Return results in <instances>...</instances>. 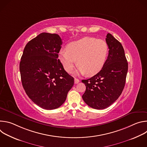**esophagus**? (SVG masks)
I'll return each instance as SVG.
<instances>
[{
    "label": "esophagus",
    "mask_w": 147,
    "mask_h": 147,
    "mask_svg": "<svg viewBox=\"0 0 147 147\" xmlns=\"http://www.w3.org/2000/svg\"><path fill=\"white\" fill-rule=\"evenodd\" d=\"M79 82H80V80H79L78 79H77V78H74V83H75V84H77V83H78Z\"/></svg>",
    "instance_id": "obj_1"
}]
</instances>
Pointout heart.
I'll list each match as a JSON object with an SVG mask.
<instances>
[{
	"mask_svg": "<svg viewBox=\"0 0 147 147\" xmlns=\"http://www.w3.org/2000/svg\"><path fill=\"white\" fill-rule=\"evenodd\" d=\"M108 53L109 47L105 40L87 36L71 42L66 49L59 52V59L67 73L71 72L77 61V74L94 76L103 67Z\"/></svg>",
	"mask_w": 147,
	"mask_h": 147,
	"instance_id": "heart-1",
	"label": "heart"
}]
</instances>
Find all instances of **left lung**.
<instances>
[{
    "label": "left lung",
    "mask_w": 147,
    "mask_h": 147,
    "mask_svg": "<svg viewBox=\"0 0 147 147\" xmlns=\"http://www.w3.org/2000/svg\"><path fill=\"white\" fill-rule=\"evenodd\" d=\"M106 42L109 50L103 67L91 78L82 80L86 86L82 98L89 107L96 109H105L118 99L124 89L128 71L121 43L109 33Z\"/></svg>",
    "instance_id": "obj_1"
}]
</instances>
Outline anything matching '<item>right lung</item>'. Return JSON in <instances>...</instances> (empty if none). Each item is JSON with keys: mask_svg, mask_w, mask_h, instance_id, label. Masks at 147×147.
Returning a JSON list of instances; mask_svg holds the SVG:
<instances>
[{"mask_svg": "<svg viewBox=\"0 0 147 147\" xmlns=\"http://www.w3.org/2000/svg\"><path fill=\"white\" fill-rule=\"evenodd\" d=\"M61 38L42 32L26 45L20 63L23 87L28 97L39 107L52 110L60 107L74 85L58 59Z\"/></svg>", "mask_w": 147, "mask_h": 147, "instance_id": "obj_1", "label": "right lung"}]
</instances>
